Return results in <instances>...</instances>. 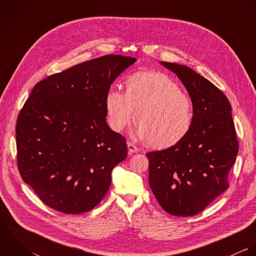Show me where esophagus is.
<instances>
[{
    "label": "esophagus",
    "instance_id": "obj_1",
    "mask_svg": "<svg viewBox=\"0 0 256 256\" xmlns=\"http://www.w3.org/2000/svg\"><path fill=\"white\" fill-rule=\"evenodd\" d=\"M127 146H128L129 152H139L138 146H135L133 143H128V144H127Z\"/></svg>",
    "mask_w": 256,
    "mask_h": 256
}]
</instances>
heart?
Returning a JSON list of instances; mask_svg holds the SVG:
<instances>
[{
    "label": "heart",
    "instance_id": "heart-1",
    "mask_svg": "<svg viewBox=\"0 0 256 256\" xmlns=\"http://www.w3.org/2000/svg\"><path fill=\"white\" fill-rule=\"evenodd\" d=\"M125 88V92L111 88L106 96L108 121L114 131H122L136 110V134L154 148L174 146L189 132L193 104L172 76L158 71H140L126 80Z\"/></svg>",
    "mask_w": 256,
    "mask_h": 256
}]
</instances>
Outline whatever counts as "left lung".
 Segmentation results:
<instances>
[{
    "label": "left lung",
    "instance_id": "8db88e82",
    "mask_svg": "<svg viewBox=\"0 0 256 256\" xmlns=\"http://www.w3.org/2000/svg\"><path fill=\"white\" fill-rule=\"evenodd\" d=\"M187 88L194 110L189 132L174 146L150 152L148 183L160 207L168 214H199L230 186L238 141L226 96L192 69L162 62Z\"/></svg>",
    "mask_w": 256,
    "mask_h": 256
}]
</instances>
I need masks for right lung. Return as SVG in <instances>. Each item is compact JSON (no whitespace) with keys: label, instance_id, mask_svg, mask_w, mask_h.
<instances>
[{"label":"right lung","instance_id":"1","mask_svg":"<svg viewBox=\"0 0 256 256\" xmlns=\"http://www.w3.org/2000/svg\"><path fill=\"white\" fill-rule=\"evenodd\" d=\"M136 58L106 55L38 82L16 125L18 168L48 207L64 214L92 210L127 156L125 138L106 123L110 84Z\"/></svg>","mask_w":256,"mask_h":256}]
</instances>
